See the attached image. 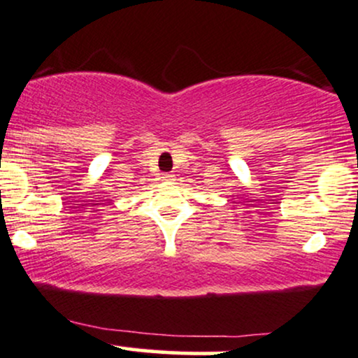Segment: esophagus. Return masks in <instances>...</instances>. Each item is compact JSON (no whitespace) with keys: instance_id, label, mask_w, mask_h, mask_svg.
<instances>
[{"instance_id":"obj_1","label":"esophagus","mask_w":358,"mask_h":358,"mask_svg":"<svg viewBox=\"0 0 358 358\" xmlns=\"http://www.w3.org/2000/svg\"><path fill=\"white\" fill-rule=\"evenodd\" d=\"M162 178L165 180V182H175V175H173V173H166V175H163Z\"/></svg>"}]
</instances>
